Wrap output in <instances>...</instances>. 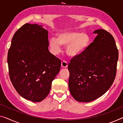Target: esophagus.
<instances>
[{
    "label": "esophagus",
    "instance_id": "34e87169",
    "mask_svg": "<svg viewBox=\"0 0 123 123\" xmlns=\"http://www.w3.org/2000/svg\"><path fill=\"white\" fill-rule=\"evenodd\" d=\"M61 66L63 68H66L68 66V63L66 61H63L61 63Z\"/></svg>",
    "mask_w": 123,
    "mask_h": 123
}]
</instances>
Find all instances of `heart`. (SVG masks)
<instances>
[{
  "instance_id": "obj_1",
  "label": "heart",
  "mask_w": 123,
  "mask_h": 123,
  "mask_svg": "<svg viewBox=\"0 0 123 123\" xmlns=\"http://www.w3.org/2000/svg\"><path fill=\"white\" fill-rule=\"evenodd\" d=\"M90 38L85 32L65 31L57 35V38L49 40V46L55 55L61 52V45L66 46V52L70 56H76L82 54L88 46Z\"/></svg>"
}]
</instances>
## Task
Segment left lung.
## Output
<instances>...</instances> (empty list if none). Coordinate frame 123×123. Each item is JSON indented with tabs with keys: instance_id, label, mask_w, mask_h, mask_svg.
Returning a JSON list of instances; mask_svg holds the SVG:
<instances>
[{
	"instance_id": "obj_1",
	"label": "left lung",
	"mask_w": 123,
	"mask_h": 123,
	"mask_svg": "<svg viewBox=\"0 0 123 123\" xmlns=\"http://www.w3.org/2000/svg\"><path fill=\"white\" fill-rule=\"evenodd\" d=\"M85 51L71 60L69 89L77 101L90 102L110 88L117 72L118 50L113 36L103 29Z\"/></svg>"
}]
</instances>
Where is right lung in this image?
<instances>
[{"label": "right lung", "instance_id": "obj_1", "mask_svg": "<svg viewBox=\"0 0 123 123\" xmlns=\"http://www.w3.org/2000/svg\"><path fill=\"white\" fill-rule=\"evenodd\" d=\"M49 45L48 31L26 23L14 34L8 51L11 82L22 97L33 102L47 96L61 68V60L51 54Z\"/></svg>", "mask_w": 123, "mask_h": 123}]
</instances>
